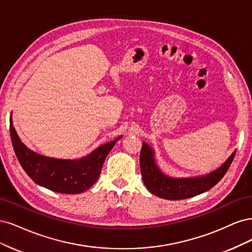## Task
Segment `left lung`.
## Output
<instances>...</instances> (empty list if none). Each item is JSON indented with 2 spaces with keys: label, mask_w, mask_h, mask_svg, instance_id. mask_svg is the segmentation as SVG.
<instances>
[{
  "label": "left lung",
  "mask_w": 252,
  "mask_h": 252,
  "mask_svg": "<svg viewBox=\"0 0 252 252\" xmlns=\"http://www.w3.org/2000/svg\"><path fill=\"white\" fill-rule=\"evenodd\" d=\"M235 151L214 172L189 178H174L161 172L156 163L155 152L147 142H142L140 170L144 185L155 196L166 200L188 199L209 190L220 181L234 158Z\"/></svg>",
  "instance_id": "8db88e82"
}]
</instances>
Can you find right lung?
I'll return each mask as SVG.
<instances>
[{"label":"right lung","instance_id":"right-lung-1","mask_svg":"<svg viewBox=\"0 0 252 252\" xmlns=\"http://www.w3.org/2000/svg\"><path fill=\"white\" fill-rule=\"evenodd\" d=\"M12 147L20 164L36 184L61 193H80L93 186L100 175L103 162L115 143H104L89 155L79 159H58L43 156L28 149L15 131L10 116Z\"/></svg>","mask_w":252,"mask_h":252}]
</instances>
